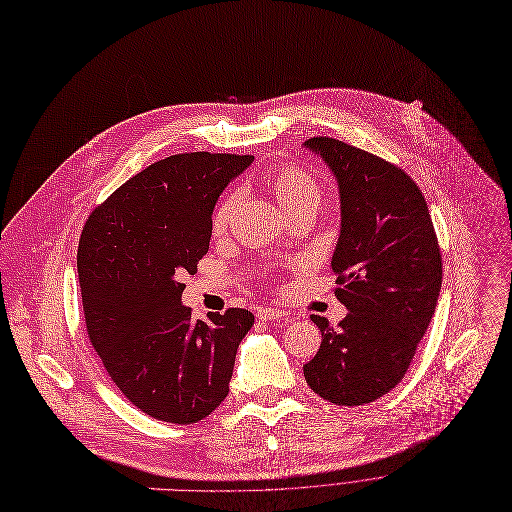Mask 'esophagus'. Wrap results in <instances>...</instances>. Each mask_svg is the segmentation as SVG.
Returning <instances> with one entry per match:
<instances>
[{
    "label": "esophagus",
    "instance_id": "esophagus-1",
    "mask_svg": "<svg viewBox=\"0 0 512 512\" xmlns=\"http://www.w3.org/2000/svg\"><path fill=\"white\" fill-rule=\"evenodd\" d=\"M257 316H259L261 320H284L288 314L282 312L280 308L265 306V308H259V310H257Z\"/></svg>",
    "mask_w": 512,
    "mask_h": 512
}]
</instances>
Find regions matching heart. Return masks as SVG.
<instances>
[{"mask_svg":"<svg viewBox=\"0 0 512 512\" xmlns=\"http://www.w3.org/2000/svg\"><path fill=\"white\" fill-rule=\"evenodd\" d=\"M267 188L286 216H292L302 210H318L322 202V185L318 177L310 169L296 163L277 167L267 177ZM237 204H239V192H230L218 202L212 214V232L216 237L226 232Z\"/></svg>","mask_w":512,"mask_h":512,"instance_id":"obj_1","label":"heart"}]
</instances>
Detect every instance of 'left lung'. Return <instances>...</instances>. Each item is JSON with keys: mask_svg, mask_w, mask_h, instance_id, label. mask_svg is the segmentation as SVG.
Returning <instances> with one entry per match:
<instances>
[{"mask_svg": "<svg viewBox=\"0 0 512 512\" xmlns=\"http://www.w3.org/2000/svg\"><path fill=\"white\" fill-rule=\"evenodd\" d=\"M304 145L339 183L341 235L331 265L335 296L349 310L337 329L310 316L322 341L304 378L320 398L359 406L400 384L429 329L443 275L439 241L425 196L404 169L329 136Z\"/></svg>", "mask_w": 512, "mask_h": 512, "instance_id": "obj_1", "label": "left lung"}]
</instances>
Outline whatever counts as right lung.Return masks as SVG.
Masks as SVG:
<instances>
[{
	"label": "right lung",
	"mask_w": 512,
	"mask_h": 512,
	"mask_svg": "<svg viewBox=\"0 0 512 512\" xmlns=\"http://www.w3.org/2000/svg\"><path fill=\"white\" fill-rule=\"evenodd\" d=\"M251 155L181 153L126 183L85 220L77 273L85 327L120 392L157 421L192 425L228 394L245 308L194 320L185 273L208 253L212 210Z\"/></svg>",
	"instance_id": "add662e5"
}]
</instances>
